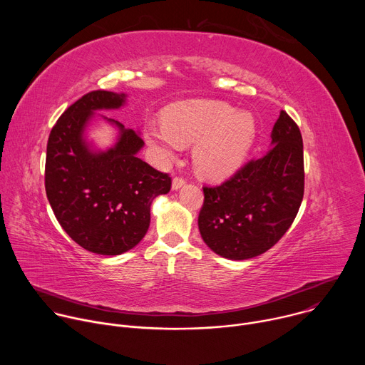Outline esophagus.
I'll return each instance as SVG.
<instances>
[{
  "label": "esophagus",
  "mask_w": 365,
  "mask_h": 365,
  "mask_svg": "<svg viewBox=\"0 0 365 365\" xmlns=\"http://www.w3.org/2000/svg\"><path fill=\"white\" fill-rule=\"evenodd\" d=\"M185 180L182 179V178H175L173 180H172V190H179V189H182L183 186H185Z\"/></svg>",
  "instance_id": "1"
}]
</instances>
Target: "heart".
I'll return each instance as SVG.
<instances>
[{
  "label": "heart",
  "mask_w": 365,
  "mask_h": 365,
  "mask_svg": "<svg viewBox=\"0 0 365 365\" xmlns=\"http://www.w3.org/2000/svg\"><path fill=\"white\" fill-rule=\"evenodd\" d=\"M165 123L148 121L144 138L160 163L176 159L185 144L196 143V172L211 182H224L245 163L257 138V121L230 103L193 99L169 107Z\"/></svg>",
  "instance_id": "b5f03b06"
}]
</instances>
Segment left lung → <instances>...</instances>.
Masks as SVG:
<instances>
[{"label":"left lung","mask_w":365,"mask_h":365,"mask_svg":"<svg viewBox=\"0 0 365 365\" xmlns=\"http://www.w3.org/2000/svg\"><path fill=\"white\" fill-rule=\"evenodd\" d=\"M270 150L232 179L203 187L197 218L202 240L228 259H247L272 248L290 228L303 199V141L296 123L280 111Z\"/></svg>","instance_id":"obj_1"}]
</instances>
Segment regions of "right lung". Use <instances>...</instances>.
Segmentation results:
<instances>
[{"label":"right lung","instance_id":"right-lung-1","mask_svg":"<svg viewBox=\"0 0 365 365\" xmlns=\"http://www.w3.org/2000/svg\"><path fill=\"white\" fill-rule=\"evenodd\" d=\"M127 96L111 91L83 95L62 114L47 141L44 185L51 210L76 244L101 255H120L144 238L153 200L172 183L137 155L144 147L140 131L96 115L120 110ZM96 116L115 130L106 149L87 135Z\"/></svg>","mask_w":365,"mask_h":365}]
</instances>
